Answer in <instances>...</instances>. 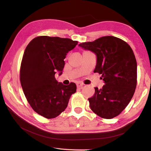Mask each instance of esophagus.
I'll use <instances>...</instances> for the list:
<instances>
[{
  "instance_id": "esophagus-1",
  "label": "esophagus",
  "mask_w": 151,
  "mask_h": 151,
  "mask_svg": "<svg viewBox=\"0 0 151 151\" xmlns=\"http://www.w3.org/2000/svg\"><path fill=\"white\" fill-rule=\"evenodd\" d=\"M84 84L82 83H81V82H78V83L76 84V86H77V88H82L83 87Z\"/></svg>"
}]
</instances>
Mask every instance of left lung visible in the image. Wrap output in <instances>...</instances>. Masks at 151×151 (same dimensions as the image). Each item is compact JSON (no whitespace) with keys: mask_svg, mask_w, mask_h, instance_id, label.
Masks as SVG:
<instances>
[{"mask_svg":"<svg viewBox=\"0 0 151 151\" xmlns=\"http://www.w3.org/2000/svg\"><path fill=\"white\" fill-rule=\"evenodd\" d=\"M97 57L94 73L101 75L105 85L95 88L88 99L90 107L100 117L111 119L120 114L134 96L137 85V61L131 47L113 36L97 38L78 44Z\"/></svg>","mask_w":151,"mask_h":151,"instance_id":"obj_1","label":"left lung"}]
</instances>
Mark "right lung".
<instances>
[{"mask_svg": "<svg viewBox=\"0 0 151 151\" xmlns=\"http://www.w3.org/2000/svg\"><path fill=\"white\" fill-rule=\"evenodd\" d=\"M70 38L40 36L26 47L20 68V82L27 100L32 109L46 119H54L67 107L76 91L71 82H58L55 74H62L67 54L77 45Z\"/></svg>", "mask_w": 151, "mask_h": 151, "instance_id": "obj_1", "label": "right lung"}]
</instances>
